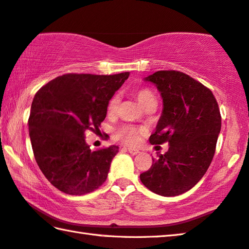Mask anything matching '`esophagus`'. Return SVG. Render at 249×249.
I'll return each mask as SVG.
<instances>
[{
  "label": "esophagus",
  "mask_w": 249,
  "mask_h": 249,
  "mask_svg": "<svg viewBox=\"0 0 249 249\" xmlns=\"http://www.w3.org/2000/svg\"><path fill=\"white\" fill-rule=\"evenodd\" d=\"M127 150H128V152L130 153V155H133V156L138 155V153H139V149L134 148V147H128Z\"/></svg>",
  "instance_id": "esophagus-1"
}]
</instances>
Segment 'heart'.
<instances>
[{
  "label": "heart",
  "mask_w": 249,
  "mask_h": 249,
  "mask_svg": "<svg viewBox=\"0 0 249 249\" xmlns=\"http://www.w3.org/2000/svg\"><path fill=\"white\" fill-rule=\"evenodd\" d=\"M136 98L138 102L143 107L150 101H156L155 94L148 89H139L136 92ZM117 103H119V97L113 96L110 99L109 103H107V112H115ZM146 134L147 129L144 127H142V126H135L132 124H122L120 126H117L114 129L113 136H114L116 140H119V142H122L125 144H129V146H133V144L138 143L142 136Z\"/></svg>",
  "instance_id": "b5f03b06"
}]
</instances>
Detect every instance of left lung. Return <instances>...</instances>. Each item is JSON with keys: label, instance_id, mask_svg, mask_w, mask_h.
<instances>
[{"label": "left lung", "instance_id": "left-lung-1", "mask_svg": "<svg viewBox=\"0 0 249 249\" xmlns=\"http://www.w3.org/2000/svg\"><path fill=\"white\" fill-rule=\"evenodd\" d=\"M144 80L156 85L163 110L149 142L170 147L140 174L148 189L178 196L199 182L213 159L221 130L218 102L209 88L178 71H158Z\"/></svg>", "mask_w": 249, "mask_h": 249}]
</instances>
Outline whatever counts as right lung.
Returning <instances> with one entry per match:
<instances>
[{"label":"right lung","mask_w":249,"mask_h":249,"mask_svg":"<svg viewBox=\"0 0 249 249\" xmlns=\"http://www.w3.org/2000/svg\"><path fill=\"white\" fill-rule=\"evenodd\" d=\"M128 76L65 74L36 93L28 120L31 146L40 170L58 191L85 195L106 182L119 147L93 151L85 132L99 129L107 103Z\"/></svg>","instance_id":"right-lung-1"}]
</instances>
